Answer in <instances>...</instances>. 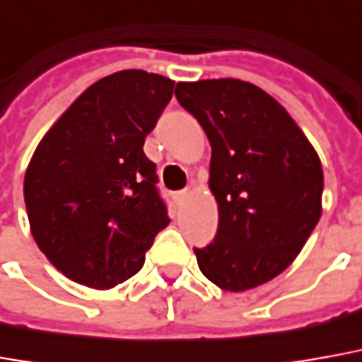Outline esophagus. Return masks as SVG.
<instances>
[{"instance_id":"esophagus-1","label":"esophagus","mask_w":362,"mask_h":362,"mask_svg":"<svg viewBox=\"0 0 362 362\" xmlns=\"http://www.w3.org/2000/svg\"><path fill=\"white\" fill-rule=\"evenodd\" d=\"M188 196V190H178V192H174V200L176 202H182L184 198Z\"/></svg>"}]
</instances>
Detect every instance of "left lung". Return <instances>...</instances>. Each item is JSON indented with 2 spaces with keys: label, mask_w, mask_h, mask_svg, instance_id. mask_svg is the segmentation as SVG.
I'll return each instance as SVG.
<instances>
[{
  "label": "left lung",
  "mask_w": 362,
  "mask_h": 362,
  "mask_svg": "<svg viewBox=\"0 0 362 362\" xmlns=\"http://www.w3.org/2000/svg\"><path fill=\"white\" fill-rule=\"evenodd\" d=\"M174 95L212 146L218 232L194 247L200 272L226 291L279 275L321 218L323 168L287 110L238 78L178 83Z\"/></svg>",
  "instance_id": "left-lung-1"
}]
</instances>
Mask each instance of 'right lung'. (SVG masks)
<instances>
[{"mask_svg": "<svg viewBox=\"0 0 362 362\" xmlns=\"http://www.w3.org/2000/svg\"><path fill=\"white\" fill-rule=\"evenodd\" d=\"M174 81L140 69L100 78L39 142L23 182L39 250L77 284L110 289L139 274L168 226L144 139Z\"/></svg>", "mask_w": 362, "mask_h": 362, "instance_id": "add662e5", "label": "right lung"}]
</instances>
